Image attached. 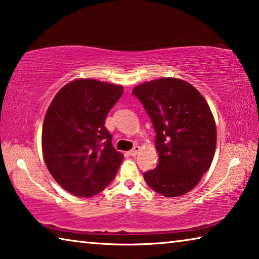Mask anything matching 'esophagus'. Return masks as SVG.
<instances>
[{
    "instance_id": "34e87169",
    "label": "esophagus",
    "mask_w": 259,
    "mask_h": 259,
    "mask_svg": "<svg viewBox=\"0 0 259 259\" xmlns=\"http://www.w3.org/2000/svg\"><path fill=\"white\" fill-rule=\"evenodd\" d=\"M140 151V147L139 146H135L133 150H131L130 152H129V154L131 155V156H136L138 154V152Z\"/></svg>"
}]
</instances>
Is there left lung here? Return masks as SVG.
Segmentation results:
<instances>
[{
    "instance_id": "1",
    "label": "left lung",
    "mask_w": 259,
    "mask_h": 259,
    "mask_svg": "<svg viewBox=\"0 0 259 259\" xmlns=\"http://www.w3.org/2000/svg\"><path fill=\"white\" fill-rule=\"evenodd\" d=\"M151 117L159 164L144 172L147 185L166 198L193 190L208 171L216 150V124L194 87L179 78L162 77L134 88Z\"/></svg>"
}]
</instances>
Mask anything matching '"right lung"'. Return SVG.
<instances>
[{
    "instance_id": "1",
    "label": "right lung",
    "mask_w": 259,
    "mask_h": 259,
    "mask_svg": "<svg viewBox=\"0 0 259 259\" xmlns=\"http://www.w3.org/2000/svg\"><path fill=\"white\" fill-rule=\"evenodd\" d=\"M122 94V85L80 78L61 88L48 108L43 156L55 181L74 195L98 194L119 170L123 155L104 124Z\"/></svg>"
}]
</instances>
